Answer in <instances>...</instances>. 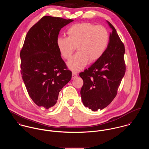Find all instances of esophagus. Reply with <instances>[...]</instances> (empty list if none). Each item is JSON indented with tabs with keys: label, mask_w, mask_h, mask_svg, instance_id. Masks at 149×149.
<instances>
[{
	"label": "esophagus",
	"mask_w": 149,
	"mask_h": 149,
	"mask_svg": "<svg viewBox=\"0 0 149 149\" xmlns=\"http://www.w3.org/2000/svg\"><path fill=\"white\" fill-rule=\"evenodd\" d=\"M76 77H77V74L76 72H72V79H74V78Z\"/></svg>",
	"instance_id": "34e87169"
}]
</instances>
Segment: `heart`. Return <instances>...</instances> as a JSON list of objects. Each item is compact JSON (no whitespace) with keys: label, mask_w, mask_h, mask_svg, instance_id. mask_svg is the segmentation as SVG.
Instances as JSON below:
<instances>
[{"label":"heart","mask_w":149,"mask_h":149,"mask_svg":"<svg viewBox=\"0 0 149 149\" xmlns=\"http://www.w3.org/2000/svg\"><path fill=\"white\" fill-rule=\"evenodd\" d=\"M67 34L68 37H58L56 44L65 59H69L77 47L79 52L67 63L68 68L74 72L83 69L88 61L93 63L100 59L109 42V34L105 27L88 22L71 26Z\"/></svg>","instance_id":"1"}]
</instances>
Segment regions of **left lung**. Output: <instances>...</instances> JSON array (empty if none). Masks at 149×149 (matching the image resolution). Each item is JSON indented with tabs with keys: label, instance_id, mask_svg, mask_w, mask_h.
<instances>
[{
	"label": "left lung",
	"instance_id": "1",
	"mask_svg": "<svg viewBox=\"0 0 149 149\" xmlns=\"http://www.w3.org/2000/svg\"><path fill=\"white\" fill-rule=\"evenodd\" d=\"M107 23L112 33L104 53L79 74L84 82L80 91L83 103L93 111L102 109L112 102L126 72L125 45L115 27Z\"/></svg>",
	"mask_w": 149,
	"mask_h": 149
}]
</instances>
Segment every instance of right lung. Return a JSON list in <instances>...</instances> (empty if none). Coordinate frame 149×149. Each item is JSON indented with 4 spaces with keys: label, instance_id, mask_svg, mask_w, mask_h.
Instances as JSON below:
<instances>
[{
    "label": "right lung",
    "instance_id": "obj_1",
    "mask_svg": "<svg viewBox=\"0 0 149 149\" xmlns=\"http://www.w3.org/2000/svg\"><path fill=\"white\" fill-rule=\"evenodd\" d=\"M73 21L43 17L29 30L21 50L22 77L27 92L46 109L56 104L59 92L72 78L56 41L61 29Z\"/></svg>",
    "mask_w": 149,
    "mask_h": 149
}]
</instances>
